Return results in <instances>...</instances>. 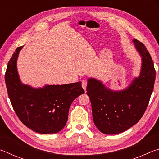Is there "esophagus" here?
<instances>
[{
  "mask_svg": "<svg viewBox=\"0 0 159 159\" xmlns=\"http://www.w3.org/2000/svg\"><path fill=\"white\" fill-rule=\"evenodd\" d=\"M87 83L88 82L85 80H82V87H83V89H84V90H86V87H87Z\"/></svg>",
  "mask_w": 159,
  "mask_h": 159,
  "instance_id": "obj_1",
  "label": "esophagus"
}]
</instances>
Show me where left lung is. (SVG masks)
<instances>
[{
    "instance_id": "left-lung-1",
    "label": "left lung",
    "mask_w": 159,
    "mask_h": 159,
    "mask_svg": "<svg viewBox=\"0 0 159 159\" xmlns=\"http://www.w3.org/2000/svg\"><path fill=\"white\" fill-rule=\"evenodd\" d=\"M142 57L140 74L122 90H112L102 81L88 79L87 95L92 105L93 121L102 133H123L138 123L144 114L154 89L156 71L149 52L143 43L133 40Z\"/></svg>"
}]
</instances>
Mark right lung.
<instances>
[{
    "mask_svg": "<svg viewBox=\"0 0 159 159\" xmlns=\"http://www.w3.org/2000/svg\"><path fill=\"white\" fill-rule=\"evenodd\" d=\"M22 48L16 49L5 72L10 100L16 114L26 127L38 133H57L66 125L72 102L85 93L81 82L45 85L38 88L23 84L17 68L18 55Z\"/></svg>",
    "mask_w": 159,
    "mask_h": 159,
    "instance_id": "1",
    "label": "right lung"
}]
</instances>
